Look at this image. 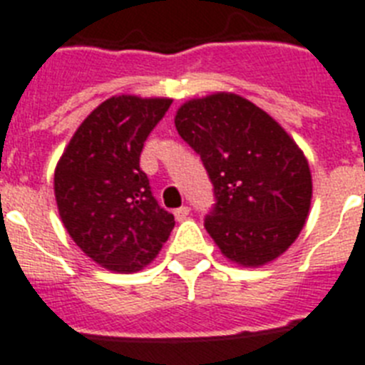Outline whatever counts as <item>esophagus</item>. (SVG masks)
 Returning a JSON list of instances; mask_svg holds the SVG:
<instances>
[{"label": "esophagus", "instance_id": "1", "mask_svg": "<svg viewBox=\"0 0 365 365\" xmlns=\"http://www.w3.org/2000/svg\"><path fill=\"white\" fill-rule=\"evenodd\" d=\"M173 215H175V220L177 222H182V220H186L188 218V215H190V207H179V209H175V212H173Z\"/></svg>", "mask_w": 365, "mask_h": 365}]
</instances>
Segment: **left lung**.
Listing matches in <instances>:
<instances>
[{
	"label": "left lung",
	"mask_w": 365,
	"mask_h": 365,
	"mask_svg": "<svg viewBox=\"0 0 365 365\" xmlns=\"http://www.w3.org/2000/svg\"><path fill=\"white\" fill-rule=\"evenodd\" d=\"M177 132L200 155L215 186L205 230L244 267L282 255L302 231L312 205L306 156L272 117L233 93L179 108Z\"/></svg>",
	"instance_id": "8db88e82"
}]
</instances>
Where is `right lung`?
<instances>
[{"instance_id":"add662e5","label":"right lung","mask_w":365,"mask_h":365,"mask_svg":"<svg viewBox=\"0 0 365 365\" xmlns=\"http://www.w3.org/2000/svg\"><path fill=\"white\" fill-rule=\"evenodd\" d=\"M170 106V98L111 96L87 115L57 164L53 188L63 225L104 269H143L175 225L140 168L147 135Z\"/></svg>"}]
</instances>
